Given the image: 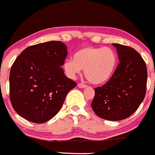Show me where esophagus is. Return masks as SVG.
<instances>
[{"mask_svg":"<svg viewBox=\"0 0 155 155\" xmlns=\"http://www.w3.org/2000/svg\"><path fill=\"white\" fill-rule=\"evenodd\" d=\"M78 86L80 87V88H85V87H87V85H86V84H82V83H80V84H78Z\"/></svg>","mask_w":155,"mask_h":155,"instance_id":"34e87169","label":"esophagus"}]
</instances>
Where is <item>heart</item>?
Returning <instances> with one entry per match:
<instances>
[{"mask_svg":"<svg viewBox=\"0 0 155 155\" xmlns=\"http://www.w3.org/2000/svg\"><path fill=\"white\" fill-rule=\"evenodd\" d=\"M117 65V55L109 47H87L81 49L73 59H66L63 68L67 75L74 78L84 70L87 79L93 84L106 82L112 76Z\"/></svg>","mask_w":155,"mask_h":155,"instance_id":"b5f03b06","label":"heart"}]
</instances>
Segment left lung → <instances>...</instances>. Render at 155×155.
<instances>
[{
	"instance_id": "8db88e82",
	"label": "left lung",
	"mask_w": 155,
	"mask_h": 155,
	"mask_svg": "<svg viewBox=\"0 0 155 155\" xmlns=\"http://www.w3.org/2000/svg\"><path fill=\"white\" fill-rule=\"evenodd\" d=\"M120 63L109 81L95 88L91 107L96 115L108 120H120L133 114L145 98L147 68L145 61L132 47L113 44Z\"/></svg>"
}]
</instances>
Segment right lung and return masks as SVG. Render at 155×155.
<instances>
[{"mask_svg": "<svg viewBox=\"0 0 155 155\" xmlns=\"http://www.w3.org/2000/svg\"><path fill=\"white\" fill-rule=\"evenodd\" d=\"M67 55L65 44L48 41L30 46L18 56L10 73V99L19 115L42 124L59 112L77 86L61 68Z\"/></svg>", "mask_w": 155, "mask_h": 155, "instance_id": "obj_1", "label": "right lung"}]
</instances>
